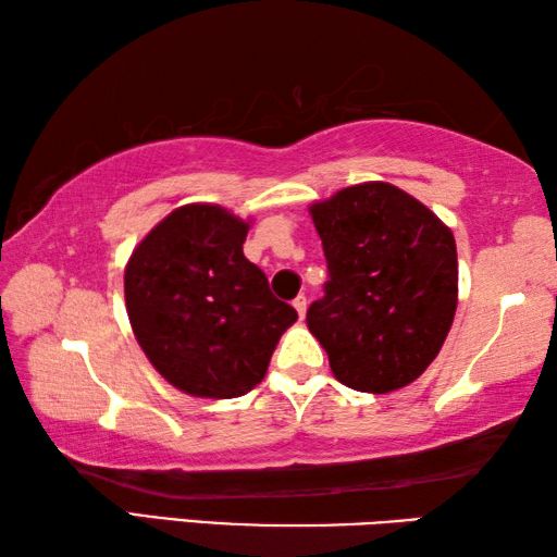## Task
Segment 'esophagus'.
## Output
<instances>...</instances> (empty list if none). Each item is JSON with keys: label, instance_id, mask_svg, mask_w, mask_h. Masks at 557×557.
Segmentation results:
<instances>
[{"label": "esophagus", "instance_id": "34e87169", "mask_svg": "<svg viewBox=\"0 0 557 557\" xmlns=\"http://www.w3.org/2000/svg\"><path fill=\"white\" fill-rule=\"evenodd\" d=\"M292 307L297 309V314H299V319H305V314H307V297H297L295 301H292Z\"/></svg>", "mask_w": 557, "mask_h": 557}]
</instances>
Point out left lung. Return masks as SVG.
Instances as JSON below:
<instances>
[{
    "label": "left lung",
    "mask_w": 557,
    "mask_h": 557,
    "mask_svg": "<svg viewBox=\"0 0 557 557\" xmlns=\"http://www.w3.org/2000/svg\"><path fill=\"white\" fill-rule=\"evenodd\" d=\"M329 262L309 332L338 383L391 393L425 373L457 312V245L449 225L388 182L346 186L309 206Z\"/></svg>",
    "instance_id": "1"
}]
</instances>
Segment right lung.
Wrapping results in <instances>:
<instances>
[{"label":"right lung","mask_w":557,"mask_h":557,"mask_svg":"<svg viewBox=\"0 0 557 557\" xmlns=\"http://www.w3.org/2000/svg\"><path fill=\"white\" fill-rule=\"evenodd\" d=\"M250 219L219 203L178 206L125 265V305L137 344L166 383L194 398H238L265 379L297 312L272 297L243 256Z\"/></svg>","instance_id":"obj_1"}]
</instances>
